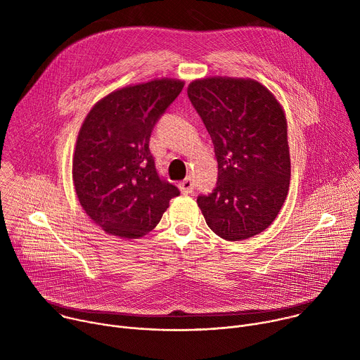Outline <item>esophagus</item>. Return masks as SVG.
Here are the masks:
<instances>
[{
	"instance_id": "obj_1",
	"label": "esophagus",
	"mask_w": 360,
	"mask_h": 360,
	"mask_svg": "<svg viewBox=\"0 0 360 360\" xmlns=\"http://www.w3.org/2000/svg\"><path fill=\"white\" fill-rule=\"evenodd\" d=\"M178 186H179V191L182 193H192V191H193V181H192L191 176H188L182 182H179Z\"/></svg>"
}]
</instances>
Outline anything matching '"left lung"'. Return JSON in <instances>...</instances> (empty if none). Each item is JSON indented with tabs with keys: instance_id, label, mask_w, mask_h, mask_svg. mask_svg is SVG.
Here are the masks:
<instances>
[{
	"instance_id": "1",
	"label": "left lung",
	"mask_w": 360,
	"mask_h": 360,
	"mask_svg": "<svg viewBox=\"0 0 360 360\" xmlns=\"http://www.w3.org/2000/svg\"><path fill=\"white\" fill-rule=\"evenodd\" d=\"M188 96L218 161L217 188L196 199L207 225L232 242L264 232L282 210L290 182L283 107L250 78L195 79Z\"/></svg>"
}]
</instances>
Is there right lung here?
Listing matches in <instances>:
<instances>
[{
  "label": "right lung",
  "mask_w": 360,
  "mask_h": 360,
  "mask_svg": "<svg viewBox=\"0 0 360 360\" xmlns=\"http://www.w3.org/2000/svg\"><path fill=\"white\" fill-rule=\"evenodd\" d=\"M184 84L157 78L115 89L96 102L81 125L72 157L74 186L85 214L108 235H146L179 195L158 175L149 138Z\"/></svg>",
  "instance_id": "obj_1"
}]
</instances>
